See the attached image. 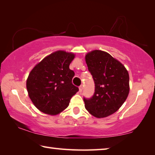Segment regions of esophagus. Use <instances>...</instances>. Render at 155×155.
Masks as SVG:
<instances>
[{
  "instance_id": "obj_1",
  "label": "esophagus",
  "mask_w": 155,
  "mask_h": 155,
  "mask_svg": "<svg viewBox=\"0 0 155 155\" xmlns=\"http://www.w3.org/2000/svg\"><path fill=\"white\" fill-rule=\"evenodd\" d=\"M83 85H81L80 87H79V92H81V91H83Z\"/></svg>"
}]
</instances>
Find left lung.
Returning <instances> with one entry per match:
<instances>
[{
    "instance_id": "left-lung-1",
    "label": "left lung",
    "mask_w": 155,
    "mask_h": 155,
    "mask_svg": "<svg viewBox=\"0 0 155 155\" xmlns=\"http://www.w3.org/2000/svg\"><path fill=\"white\" fill-rule=\"evenodd\" d=\"M85 62L95 83L90 99L84 98L85 107L93 116L101 118L116 112L129 94V75L124 65L108 52L94 50L87 52Z\"/></svg>"
}]
</instances>
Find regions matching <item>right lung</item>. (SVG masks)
<instances>
[{"mask_svg":"<svg viewBox=\"0 0 155 155\" xmlns=\"http://www.w3.org/2000/svg\"><path fill=\"white\" fill-rule=\"evenodd\" d=\"M74 57L73 52L57 51L37 64L28 74V96L36 108L44 114H60L78 91L72 83L74 72L69 68Z\"/></svg>","mask_w":155,"mask_h":155,"instance_id":"1","label":"right lung"}]
</instances>
